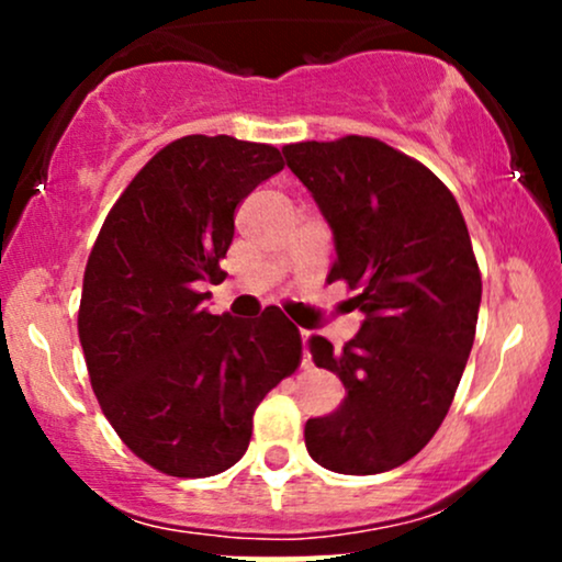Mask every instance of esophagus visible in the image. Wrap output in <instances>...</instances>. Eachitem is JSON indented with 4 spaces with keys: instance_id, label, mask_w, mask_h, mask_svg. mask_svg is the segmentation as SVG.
<instances>
[{
    "instance_id": "esophagus-1",
    "label": "esophagus",
    "mask_w": 562,
    "mask_h": 562,
    "mask_svg": "<svg viewBox=\"0 0 562 562\" xmlns=\"http://www.w3.org/2000/svg\"><path fill=\"white\" fill-rule=\"evenodd\" d=\"M306 335L308 333H301V340H303V359H301V362H303V367L312 362V357H308V351H306Z\"/></svg>"
}]
</instances>
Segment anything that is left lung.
Masks as SVG:
<instances>
[{
    "mask_svg": "<svg viewBox=\"0 0 562 562\" xmlns=\"http://www.w3.org/2000/svg\"><path fill=\"white\" fill-rule=\"evenodd\" d=\"M282 156L333 229L327 280L357 290L364 314L344 351L308 338L346 396L306 423V449L333 473H385L434 438L473 348L481 272L465 218L434 171L380 139L299 142Z\"/></svg>",
    "mask_w": 562,
    "mask_h": 562,
    "instance_id": "8db88e82",
    "label": "left lung"
}]
</instances>
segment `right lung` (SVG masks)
Segmentation results:
<instances>
[{
	"instance_id": "right-lung-1",
	"label": "right lung",
	"mask_w": 562,
	"mask_h": 562,
	"mask_svg": "<svg viewBox=\"0 0 562 562\" xmlns=\"http://www.w3.org/2000/svg\"><path fill=\"white\" fill-rule=\"evenodd\" d=\"M282 166L277 147L227 134L171 142L115 200L89 254L79 338L92 391L121 441L166 475L235 465L256 406L301 364V333L280 308L216 317L200 293L227 277L235 209Z\"/></svg>"
}]
</instances>
